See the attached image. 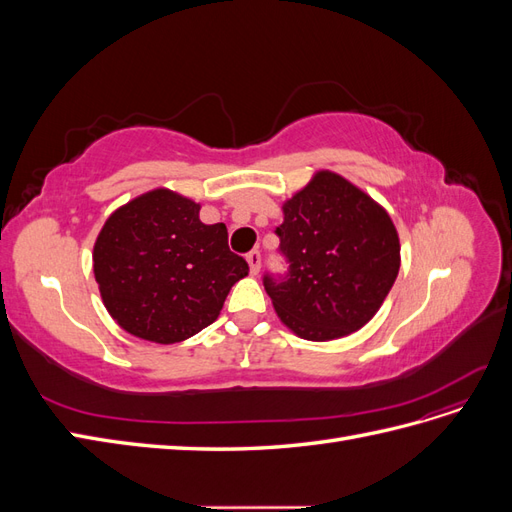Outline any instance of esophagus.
I'll return each mask as SVG.
<instances>
[{"label":"esophagus","mask_w":512,"mask_h":512,"mask_svg":"<svg viewBox=\"0 0 512 512\" xmlns=\"http://www.w3.org/2000/svg\"><path fill=\"white\" fill-rule=\"evenodd\" d=\"M245 260H247V265H250L252 275H258V271H260V252H258V250H252L250 254L245 256Z\"/></svg>","instance_id":"esophagus-1"}]
</instances>
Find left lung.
Returning a JSON list of instances; mask_svg holds the SVG:
<instances>
[{"mask_svg": "<svg viewBox=\"0 0 512 512\" xmlns=\"http://www.w3.org/2000/svg\"><path fill=\"white\" fill-rule=\"evenodd\" d=\"M277 226L290 262L265 290L286 327L309 342L346 337L376 316L399 273V235L382 205L333 170H318Z\"/></svg>", "mask_w": 512, "mask_h": 512, "instance_id": "1", "label": "left lung"}]
</instances>
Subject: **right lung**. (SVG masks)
Wrapping results in <instances>:
<instances>
[{"mask_svg":"<svg viewBox=\"0 0 512 512\" xmlns=\"http://www.w3.org/2000/svg\"><path fill=\"white\" fill-rule=\"evenodd\" d=\"M200 205L158 188L108 215L94 245L104 307L123 331L177 344L218 320L230 288L250 273L230 252L224 224H203Z\"/></svg>","mask_w":512,"mask_h":512,"instance_id":"add662e5","label":"right lung"}]
</instances>
